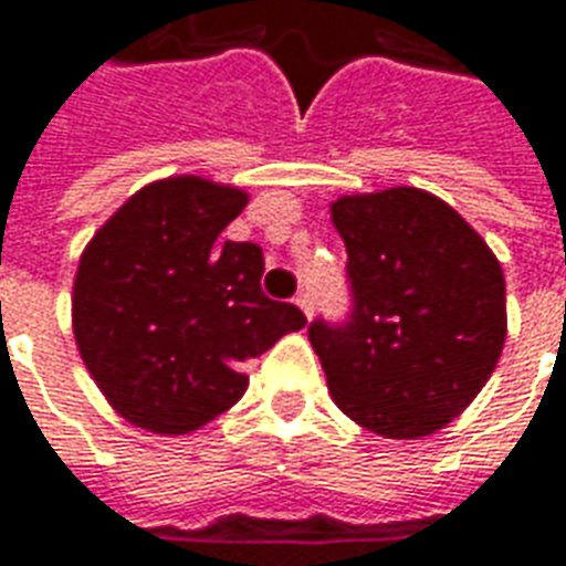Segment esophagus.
<instances>
[{
  "mask_svg": "<svg viewBox=\"0 0 566 566\" xmlns=\"http://www.w3.org/2000/svg\"><path fill=\"white\" fill-rule=\"evenodd\" d=\"M294 303L300 308H303V315H306V318H312V312H315V306H312V296H308V294H296Z\"/></svg>",
  "mask_w": 566,
  "mask_h": 566,
  "instance_id": "obj_1",
  "label": "esophagus"
}]
</instances>
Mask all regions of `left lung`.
Instances as JSON below:
<instances>
[{
	"label": "left lung",
	"mask_w": 566,
	"mask_h": 566,
	"mask_svg": "<svg viewBox=\"0 0 566 566\" xmlns=\"http://www.w3.org/2000/svg\"><path fill=\"white\" fill-rule=\"evenodd\" d=\"M348 251L355 312L315 321L333 403L385 439H418L485 388L506 343V282L494 251L449 202L418 187L331 206Z\"/></svg>",
	"instance_id": "1"
}]
</instances>
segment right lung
<instances>
[{
	"mask_svg": "<svg viewBox=\"0 0 566 566\" xmlns=\"http://www.w3.org/2000/svg\"><path fill=\"white\" fill-rule=\"evenodd\" d=\"M248 193L199 175L150 181L93 233L72 284V333L108 406L181 437L245 394L242 364L306 315L260 291L263 251L218 242Z\"/></svg>",
	"mask_w": 566,
	"mask_h": 566,
	"instance_id": "obj_1",
	"label": "right lung"
}]
</instances>
